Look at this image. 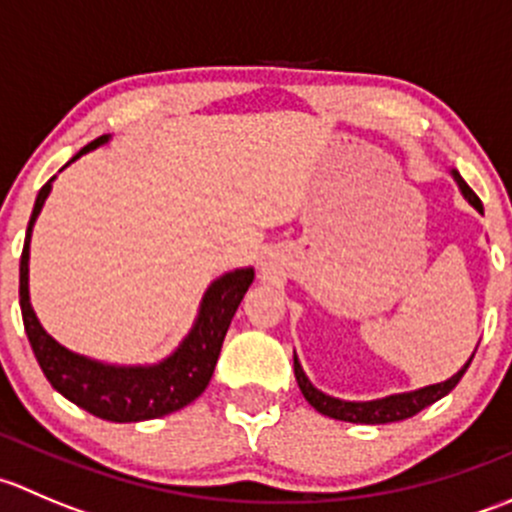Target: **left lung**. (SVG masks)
<instances>
[{"mask_svg":"<svg viewBox=\"0 0 512 512\" xmlns=\"http://www.w3.org/2000/svg\"><path fill=\"white\" fill-rule=\"evenodd\" d=\"M451 175H453V180L458 183V188H461L463 198H466L468 203L478 210V213H483V203H480L478 195L468 188V183L461 178V173H458V170H451ZM473 356H476V352L471 354V359H468L466 364H463L461 369L451 376V379L441 381V384L423 386V389H416V391H404V394H391V396H384V399H374V401H344V399H334V396L319 391L317 386L307 379V374H304L297 354H294V376H297L299 391L304 394V399H307L309 404L319 411V414L337 418V421L371 423V426H374V423L404 421V418L416 416L418 411H423L426 406L436 404L438 399H443L446 394H451V391L456 389L458 381H461V376L466 374L468 366H471Z\"/></svg>","mask_w":512,"mask_h":512,"instance_id":"8db88e82","label":"left lung"}]
</instances>
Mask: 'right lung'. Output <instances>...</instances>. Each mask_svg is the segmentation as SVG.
I'll use <instances>...</instances> for the list:
<instances>
[{
	"label": "right lung",
	"mask_w": 512,
	"mask_h": 512,
	"mask_svg": "<svg viewBox=\"0 0 512 512\" xmlns=\"http://www.w3.org/2000/svg\"><path fill=\"white\" fill-rule=\"evenodd\" d=\"M108 138L111 136L91 141L66 165L108 143ZM54 178L46 180V185L36 195L27 237H24L22 262H19V304H22L24 329H27L29 344H32L41 371L61 396L103 421L133 423L180 411L190 401L198 399L213 379L227 327H230L247 287L255 280V270L240 267V270L225 272L218 280L210 282L190 332L185 334L178 349L158 364L116 366L71 352V349L61 347L51 334H46V329L36 319L32 302H29V242H32L34 223L44 208V200L49 198Z\"/></svg>",
	"instance_id": "right-lung-1"
}]
</instances>
